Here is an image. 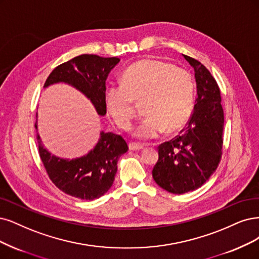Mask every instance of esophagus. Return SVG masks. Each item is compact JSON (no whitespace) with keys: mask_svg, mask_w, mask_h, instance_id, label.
I'll use <instances>...</instances> for the list:
<instances>
[{"mask_svg":"<svg viewBox=\"0 0 259 259\" xmlns=\"http://www.w3.org/2000/svg\"><path fill=\"white\" fill-rule=\"evenodd\" d=\"M128 148L132 151H141L142 149H144V146L138 145V144H134V142H133V144L128 145Z\"/></svg>","mask_w":259,"mask_h":259,"instance_id":"esophagus-1","label":"esophagus"}]
</instances>
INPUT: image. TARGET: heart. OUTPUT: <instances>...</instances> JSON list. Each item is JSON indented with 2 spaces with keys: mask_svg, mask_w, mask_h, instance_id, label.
Instances as JSON below:
<instances>
[{
  "mask_svg": "<svg viewBox=\"0 0 259 259\" xmlns=\"http://www.w3.org/2000/svg\"><path fill=\"white\" fill-rule=\"evenodd\" d=\"M194 89L193 77L186 69L157 59H142L124 70L120 85L106 88L104 105L113 122L127 130L134 118V103H142L146 118L133 130V136L150 140L164 132L171 135L189 122Z\"/></svg>",
  "mask_w": 259,
  "mask_h": 259,
  "instance_id": "obj_1",
  "label": "heart"
}]
</instances>
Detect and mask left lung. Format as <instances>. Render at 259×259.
Instances as JSON below:
<instances>
[{"mask_svg":"<svg viewBox=\"0 0 259 259\" xmlns=\"http://www.w3.org/2000/svg\"><path fill=\"white\" fill-rule=\"evenodd\" d=\"M195 73L197 99L187 126L179 136L160 145L152 177L172 194L197 190L209 180L221 160L224 111L215 79L199 61L184 56Z\"/></svg>","mask_w":259,"mask_h":259,"instance_id":"left-lung-1","label":"left lung"}]
</instances>
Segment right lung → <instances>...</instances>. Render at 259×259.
Here are the masks:
<instances>
[{
  "label": "right lung",
  "mask_w": 259,
  "mask_h": 259,
  "mask_svg": "<svg viewBox=\"0 0 259 259\" xmlns=\"http://www.w3.org/2000/svg\"><path fill=\"white\" fill-rule=\"evenodd\" d=\"M119 58H102L96 55H81L52 70L44 88L65 83L81 92L92 103L99 115L106 114L104 93L106 80ZM38 151L41 162L55 185L73 197L93 200L100 198L111 187L118 170V159L128 150L120 135L101 131L96 145L88 153L75 158H64L51 154L44 147L38 134Z\"/></svg>",
  "instance_id": "right-lung-1"
}]
</instances>
